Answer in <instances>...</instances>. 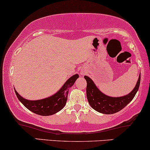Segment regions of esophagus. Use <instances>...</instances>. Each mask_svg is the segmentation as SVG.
<instances>
[{
	"label": "esophagus",
	"instance_id": "34e87169",
	"mask_svg": "<svg viewBox=\"0 0 150 150\" xmlns=\"http://www.w3.org/2000/svg\"><path fill=\"white\" fill-rule=\"evenodd\" d=\"M81 74H82V75H84V74H85V73H83V72H81Z\"/></svg>",
	"mask_w": 150,
	"mask_h": 150
}]
</instances>
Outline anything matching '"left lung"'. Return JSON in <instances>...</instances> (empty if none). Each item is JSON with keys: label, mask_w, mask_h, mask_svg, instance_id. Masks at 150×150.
<instances>
[{"label": "left lung", "mask_w": 150, "mask_h": 150, "mask_svg": "<svg viewBox=\"0 0 150 150\" xmlns=\"http://www.w3.org/2000/svg\"><path fill=\"white\" fill-rule=\"evenodd\" d=\"M87 82V99L90 106L97 111L103 114H113L119 112L130 103L138 90L140 82V73L137 83L130 93L120 97H112L102 93L97 88L90 78L85 76Z\"/></svg>", "instance_id": "1"}]
</instances>
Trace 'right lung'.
I'll return each mask as SVG.
<instances>
[{
    "label": "right lung",
    "instance_id": "right-lung-1",
    "mask_svg": "<svg viewBox=\"0 0 150 150\" xmlns=\"http://www.w3.org/2000/svg\"><path fill=\"white\" fill-rule=\"evenodd\" d=\"M78 78L79 74L72 76L64 83V84L58 92L51 97L43 99H40V100H28L18 95L15 90L14 91L18 100L21 101L25 108L30 110V111L40 115H51L60 111L65 106L67 100L69 90L74 84L75 81Z\"/></svg>",
    "mask_w": 150,
    "mask_h": 150
}]
</instances>
